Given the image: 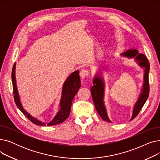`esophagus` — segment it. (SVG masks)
Here are the masks:
<instances>
[{"label": "esophagus", "instance_id": "obj_1", "mask_svg": "<svg viewBox=\"0 0 160 160\" xmlns=\"http://www.w3.org/2000/svg\"><path fill=\"white\" fill-rule=\"evenodd\" d=\"M88 75H89V71L88 70L82 69L80 72V76L82 79L84 78H86Z\"/></svg>", "mask_w": 160, "mask_h": 160}]
</instances>
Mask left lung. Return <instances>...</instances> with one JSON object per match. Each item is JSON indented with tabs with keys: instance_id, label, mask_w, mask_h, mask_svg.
Instances as JSON below:
<instances>
[{
	"instance_id": "left-lung-1",
	"label": "left lung",
	"mask_w": 160,
	"mask_h": 160,
	"mask_svg": "<svg viewBox=\"0 0 160 160\" xmlns=\"http://www.w3.org/2000/svg\"><path fill=\"white\" fill-rule=\"evenodd\" d=\"M120 56L127 58L129 59L133 58L136 63L143 69V82L141 86V91L136 102L133 107V112L130 121L133 120L138 115L142 107L144 106L149 95V83H148V74L150 70V64L147 57L141 53H139L136 48H130L126 52L120 54ZM104 67L98 66L97 72L94 76L93 86L91 88L92 98L94 102L96 110L101 118L109 122H112L109 118L106 107L104 103L105 87L106 83L103 76Z\"/></svg>"
}]
</instances>
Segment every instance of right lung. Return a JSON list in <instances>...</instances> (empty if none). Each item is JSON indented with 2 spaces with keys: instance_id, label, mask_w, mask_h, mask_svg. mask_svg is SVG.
I'll use <instances>...</instances> for the list:
<instances>
[{
  "instance_id": "obj_1",
  "label": "right lung",
  "mask_w": 160,
  "mask_h": 160,
  "mask_svg": "<svg viewBox=\"0 0 160 160\" xmlns=\"http://www.w3.org/2000/svg\"><path fill=\"white\" fill-rule=\"evenodd\" d=\"M15 68L16 63H15V64L13 65L12 72V79L13 83L15 102L17 106H18V108L21 110V112L26 116L31 122L39 126H53L55 124H60L68 118L71 112V104L73 98L74 97L75 95L77 93L78 89L81 87L78 70H76L75 71L70 74L69 77L67 78V79L64 82L62 89V95L60 101V104H59L58 112H57L56 115L54 116L53 119L51 121L48 123H46L44 122H42L41 121H39L38 119L35 118V117L32 116L27 111L25 110L24 108H23L19 94L18 86H17Z\"/></svg>"
}]
</instances>
